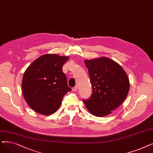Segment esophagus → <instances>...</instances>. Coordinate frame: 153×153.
Segmentation results:
<instances>
[{"mask_svg": "<svg viewBox=\"0 0 153 153\" xmlns=\"http://www.w3.org/2000/svg\"><path fill=\"white\" fill-rule=\"evenodd\" d=\"M77 90H78V87L77 86H75V87H73L72 88V91H76Z\"/></svg>", "mask_w": 153, "mask_h": 153, "instance_id": "1", "label": "esophagus"}]
</instances>
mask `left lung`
Here are the masks:
<instances>
[{
  "instance_id": "1",
  "label": "left lung",
  "mask_w": 153,
  "mask_h": 153,
  "mask_svg": "<svg viewBox=\"0 0 153 153\" xmlns=\"http://www.w3.org/2000/svg\"><path fill=\"white\" fill-rule=\"evenodd\" d=\"M92 87V94L83 102L88 111L97 117L112 114L124 102L130 83L126 71L119 63L107 57L85 59Z\"/></svg>"
}]
</instances>
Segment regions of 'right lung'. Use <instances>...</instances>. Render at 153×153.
<instances>
[{
    "instance_id": "add662e5",
    "label": "right lung",
    "mask_w": 153,
    "mask_h": 153,
    "mask_svg": "<svg viewBox=\"0 0 153 153\" xmlns=\"http://www.w3.org/2000/svg\"><path fill=\"white\" fill-rule=\"evenodd\" d=\"M68 56L46 54L34 60L24 72L23 97L28 105L40 114H54L64 95L71 91L62 67Z\"/></svg>"
}]
</instances>
